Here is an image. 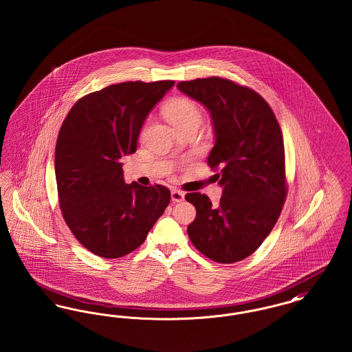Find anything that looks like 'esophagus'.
Returning a JSON list of instances; mask_svg holds the SVG:
<instances>
[{"label": "esophagus", "mask_w": 352, "mask_h": 352, "mask_svg": "<svg viewBox=\"0 0 352 352\" xmlns=\"http://www.w3.org/2000/svg\"><path fill=\"white\" fill-rule=\"evenodd\" d=\"M171 201H184V191H181V190H173L171 191Z\"/></svg>", "instance_id": "34e87169"}]
</instances>
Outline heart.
Returning <instances> with one entry per match:
<instances>
[{
    "label": "heart",
    "instance_id": "b5f03b06",
    "mask_svg": "<svg viewBox=\"0 0 352 352\" xmlns=\"http://www.w3.org/2000/svg\"><path fill=\"white\" fill-rule=\"evenodd\" d=\"M166 116L174 128L184 126L190 122H201V112L199 107L190 99L177 98L166 105Z\"/></svg>",
    "mask_w": 352,
    "mask_h": 352
}]
</instances>
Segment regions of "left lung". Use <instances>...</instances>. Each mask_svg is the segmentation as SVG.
Masks as SVG:
<instances>
[{"label":"left lung","instance_id":"obj_1","mask_svg":"<svg viewBox=\"0 0 352 352\" xmlns=\"http://www.w3.org/2000/svg\"><path fill=\"white\" fill-rule=\"evenodd\" d=\"M212 120L215 146L208 155L223 187L219 204L206 194H186L197 208L187 234L208 258L232 264L256 251L270 234L286 198L283 132L257 92L218 76L178 83Z\"/></svg>","mask_w":352,"mask_h":352}]
</instances>
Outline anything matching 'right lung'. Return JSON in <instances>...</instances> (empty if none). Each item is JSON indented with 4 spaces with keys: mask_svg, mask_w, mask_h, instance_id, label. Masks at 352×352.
Instances as JSON below:
<instances>
[{
    "mask_svg": "<svg viewBox=\"0 0 352 352\" xmlns=\"http://www.w3.org/2000/svg\"><path fill=\"white\" fill-rule=\"evenodd\" d=\"M173 80L125 82L76 101L55 148L59 206L71 232L104 258L137 250L170 203L162 184L124 181V155L137 151L144 121Z\"/></svg>",
    "mask_w": 352,
    "mask_h": 352,
    "instance_id": "obj_1",
    "label": "right lung"
}]
</instances>
